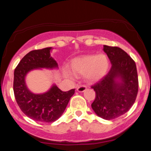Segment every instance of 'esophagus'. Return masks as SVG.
Masks as SVG:
<instances>
[{
    "mask_svg": "<svg viewBox=\"0 0 151 151\" xmlns=\"http://www.w3.org/2000/svg\"><path fill=\"white\" fill-rule=\"evenodd\" d=\"M86 89V86H85V85H80V86H79L77 87V90L78 91H79V92H83V91H85V90Z\"/></svg>",
    "mask_w": 151,
    "mask_h": 151,
    "instance_id": "34e87169",
    "label": "esophagus"
}]
</instances>
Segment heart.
Listing matches in <instances>:
<instances>
[{
	"instance_id": "1",
	"label": "heart",
	"mask_w": 151,
	"mask_h": 151,
	"mask_svg": "<svg viewBox=\"0 0 151 151\" xmlns=\"http://www.w3.org/2000/svg\"><path fill=\"white\" fill-rule=\"evenodd\" d=\"M74 74L85 75L89 80H96L103 77L109 68V60L105 55H84L74 59L70 65ZM71 77L70 72H67Z\"/></svg>"
}]
</instances>
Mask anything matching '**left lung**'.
Wrapping results in <instances>:
<instances>
[{
    "mask_svg": "<svg viewBox=\"0 0 151 151\" xmlns=\"http://www.w3.org/2000/svg\"><path fill=\"white\" fill-rule=\"evenodd\" d=\"M111 67L98 82L91 86L96 97L91 108L99 117L112 120L126 114L134 104L138 91V79L134 60L118 47L104 46ZM119 78L121 83H116Z\"/></svg>",
    "mask_w": 151,
    "mask_h": 151,
    "instance_id": "1",
    "label": "left lung"
}]
</instances>
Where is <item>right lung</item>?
Listing matches in <instances>:
<instances>
[{
  "instance_id": "obj_1",
  "label": "right lung",
  "mask_w": 151,
  "mask_h": 151,
  "mask_svg": "<svg viewBox=\"0 0 151 151\" xmlns=\"http://www.w3.org/2000/svg\"><path fill=\"white\" fill-rule=\"evenodd\" d=\"M51 47L30 51L20 60L14 71L13 91L18 106L27 116L44 123L55 121L62 115L75 89L62 91L57 86L42 94H35L25 85V77L36 68H55L58 63L50 56Z\"/></svg>"
}]
</instances>
